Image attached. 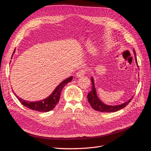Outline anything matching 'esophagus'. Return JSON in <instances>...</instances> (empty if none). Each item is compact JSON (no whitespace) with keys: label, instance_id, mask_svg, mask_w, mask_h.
<instances>
[{"label":"esophagus","instance_id":"1","mask_svg":"<svg viewBox=\"0 0 151 151\" xmlns=\"http://www.w3.org/2000/svg\"><path fill=\"white\" fill-rule=\"evenodd\" d=\"M85 74H86V70L83 69H81L79 71H77V72L76 73V76L77 77H81L85 75Z\"/></svg>","mask_w":151,"mask_h":151}]
</instances>
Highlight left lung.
Here are the masks:
<instances>
[{"label":"left lung","instance_id":"left-lung-1","mask_svg":"<svg viewBox=\"0 0 151 151\" xmlns=\"http://www.w3.org/2000/svg\"><path fill=\"white\" fill-rule=\"evenodd\" d=\"M133 52H134V55L135 56L136 63V64H137V58H136V51L134 50L133 51ZM137 66H138V65H137ZM91 82H92V90H91V91H90L88 93L87 99H88V101L89 102L90 105H91V106L96 111H99L104 112V113H105V112L110 113V112H114V111H118L119 110L123 109V108H124L126 105H128L129 102L132 99V98H133V96H132V97L129 100H128L127 101H126L125 103L121 104V105L113 106V105H108L105 104L99 99L97 95H96L93 78L92 77H91Z\"/></svg>","mask_w":151,"mask_h":151}]
</instances>
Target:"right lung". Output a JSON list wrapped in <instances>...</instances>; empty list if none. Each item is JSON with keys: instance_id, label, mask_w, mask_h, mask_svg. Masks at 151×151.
I'll return each mask as SVG.
<instances>
[{"instance_id": "1", "label": "right lung", "mask_w": 151, "mask_h": 151, "mask_svg": "<svg viewBox=\"0 0 151 151\" xmlns=\"http://www.w3.org/2000/svg\"><path fill=\"white\" fill-rule=\"evenodd\" d=\"M15 50L13 52V55L15 52ZM72 79V77L71 76L68 78V79H66L65 80L63 81L62 82H61V83H59V85L55 88L53 92L48 97L40 101H28L19 97V96L16 95L15 93L14 94L16 96V97L18 99V100L20 101V103L27 108H29V109L32 110L40 112H47L52 110L56 106V104L58 103L59 100L62 89L66 84L70 82Z\"/></svg>"}]
</instances>
